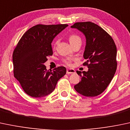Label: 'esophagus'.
I'll return each mask as SVG.
<instances>
[{
  "mask_svg": "<svg viewBox=\"0 0 130 130\" xmlns=\"http://www.w3.org/2000/svg\"><path fill=\"white\" fill-rule=\"evenodd\" d=\"M75 72V71L74 69H67L66 73L67 74H74Z\"/></svg>",
  "mask_w": 130,
  "mask_h": 130,
  "instance_id": "obj_1",
  "label": "esophagus"
}]
</instances>
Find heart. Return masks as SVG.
I'll list each match as a JSON object with an SVG mask.
<instances>
[{
  "instance_id": "1",
  "label": "heart",
  "mask_w": 130,
  "mask_h": 130,
  "mask_svg": "<svg viewBox=\"0 0 130 130\" xmlns=\"http://www.w3.org/2000/svg\"><path fill=\"white\" fill-rule=\"evenodd\" d=\"M69 39L70 43H71V45L74 44V43H76V42H81L80 38L78 37V36H76V35H71V36H69ZM56 43H57V42L55 43V44H56ZM72 61V58H66V59H64L63 62H64L66 64L69 66V65H71Z\"/></svg>"
}]
</instances>
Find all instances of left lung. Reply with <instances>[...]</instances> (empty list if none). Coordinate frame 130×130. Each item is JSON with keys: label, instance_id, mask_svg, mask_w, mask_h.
<instances>
[{"label": "left lung", "instance_id": "left-lung-1", "mask_svg": "<svg viewBox=\"0 0 130 130\" xmlns=\"http://www.w3.org/2000/svg\"><path fill=\"white\" fill-rule=\"evenodd\" d=\"M71 27L77 29L85 37L84 65L88 68V71H77L81 80L74 88L85 96H96L106 90L116 72V44L102 27L91 22L76 23Z\"/></svg>", "mask_w": 130, "mask_h": 130}]
</instances>
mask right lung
Wrapping results in <instances>:
<instances>
[{"label":"right lung","instance_id":"1","mask_svg":"<svg viewBox=\"0 0 130 130\" xmlns=\"http://www.w3.org/2000/svg\"><path fill=\"white\" fill-rule=\"evenodd\" d=\"M68 24H38L22 36L13 53L14 77L26 94L41 98L53 91L58 81L66 73L65 67L46 70L44 63L53 55L52 42Z\"/></svg>","mask_w":130,"mask_h":130}]
</instances>
